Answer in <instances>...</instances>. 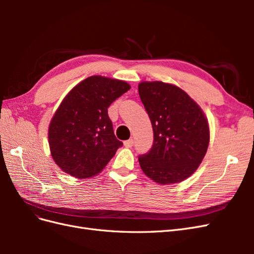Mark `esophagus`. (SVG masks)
I'll list each match as a JSON object with an SVG mask.
<instances>
[{"label":"esophagus","instance_id":"esophagus-1","mask_svg":"<svg viewBox=\"0 0 254 254\" xmlns=\"http://www.w3.org/2000/svg\"><path fill=\"white\" fill-rule=\"evenodd\" d=\"M124 145H125V147H131V146L133 145V140L132 139H129V140H127V141H125L124 142Z\"/></svg>","mask_w":254,"mask_h":254}]
</instances>
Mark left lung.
<instances>
[{
    "label": "left lung",
    "mask_w": 254,
    "mask_h": 254,
    "mask_svg": "<svg viewBox=\"0 0 254 254\" xmlns=\"http://www.w3.org/2000/svg\"><path fill=\"white\" fill-rule=\"evenodd\" d=\"M139 95L153 130L150 150L139 156L142 171L161 184L186 180L200 165L209 146L204 113L174 84L144 81Z\"/></svg>",
    "instance_id": "obj_1"
}]
</instances>
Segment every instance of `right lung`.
I'll list each match as a JSON object with an SVG mask.
<instances>
[{
    "mask_svg": "<svg viewBox=\"0 0 254 254\" xmlns=\"http://www.w3.org/2000/svg\"><path fill=\"white\" fill-rule=\"evenodd\" d=\"M129 89L125 81L91 76L68 92L49 127L52 157L61 170L79 179L104 170L123 145L108 108Z\"/></svg>",
    "mask_w": 254,
    "mask_h": 254,
    "instance_id": "right-lung-1",
    "label": "right lung"
}]
</instances>
